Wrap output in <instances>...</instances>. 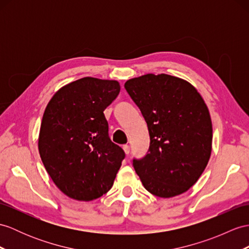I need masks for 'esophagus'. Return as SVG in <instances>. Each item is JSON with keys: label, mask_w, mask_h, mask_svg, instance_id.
<instances>
[{"label": "esophagus", "mask_w": 249, "mask_h": 249, "mask_svg": "<svg viewBox=\"0 0 249 249\" xmlns=\"http://www.w3.org/2000/svg\"><path fill=\"white\" fill-rule=\"evenodd\" d=\"M124 153L126 154V155H129L130 154V145L129 144H124Z\"/></svg>", "instance_id": "esophagus-1"}]
</instances>
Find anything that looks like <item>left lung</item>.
<instances>
[{
	"instance_id": "1",
	"label": "left lung",
	"mask_w": 249,
	"mask_h": 249,
	"mask_svg": "<svg viewBox=\"0 0 249 249\" xmlns=\"http://www.w3.org/2000/svg\"><path fill=\"white\" fill-rule=\"evenodd\" d=\"M147 123L150 147L133 167L143 187L160 197L186 192L211 154L212 124L196 89L183 79L148 74L124 83Z\"/></svg>"
}]
</instances>
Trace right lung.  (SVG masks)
Segmentation results:
<instances>
[{
  "label": "right lung",
  "instance_id": "right-lung-1",
  "mask_svg": "<svg viewBox=\"0 0 249 249\" xmlns=\"http://www.w3.org/2000/svg\"><path fill=\"white\" fill-rule=\"evenodd\" d=\"M119 92L117 81L84 77L60 89L45 108L39 153L54 185L71 198L93 201L113 186L125 154L108 136L104 111Z\"/></svg>",
  "mask_w": 249,
  "mask_h": 249
}]
</instances>
